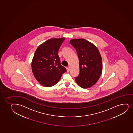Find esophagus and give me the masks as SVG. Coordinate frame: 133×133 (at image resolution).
<instances>
[{
	"instance_id": "esophagus-1",
	"label": "esophagus",
	"mask_w": 133,
	"mask_h": 133,
	"mask_svg": "<svg viewBox=\"0 0 133 133\" xmlns=\"http://www.w3.org/2000/svg\"><path fill=\"white\" fill-rule=\"evenodd\" d=\"M66 70H67V72H69L70 69H69V67H66Z\"/></svg>"
}]
</instances>
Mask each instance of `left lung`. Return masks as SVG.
<instances>
[{
  "label": "left lung",
  "instance_id": "obj_1",
  "mask_svg": "<svg viewBox=\"0 0 133 133\" xmlns=\"http://www.w3.org/2000/svg\"><path fill=\"white\" fill-rule=\"evenodd\" d=\"M70 43L76 50L79 63V74L75 78L78 85L88 88L99 79L102 70L101 55L96 46L83 38L73 39Z\"/></svg>",
  "mask_w": 133,
  "mask_h": 133
}]
</instances>
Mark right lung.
<instances>
[{"label": "right lung", "mask_w": 133, "mask_h": 133, "mask_svg": "<svg viewBox=\"0 0 133 133\" xmlns=\"http://www.w3.org/2000/svg\"><path fill=\"white\" fill-rule=\"evenodd\" d=\"M65 38H51L38 46L34 54L31 69L42 85L51 87L59 81L66 69L61 65L58 52Z\"/></svg>", "instance_id": "1"}]
</instances>
